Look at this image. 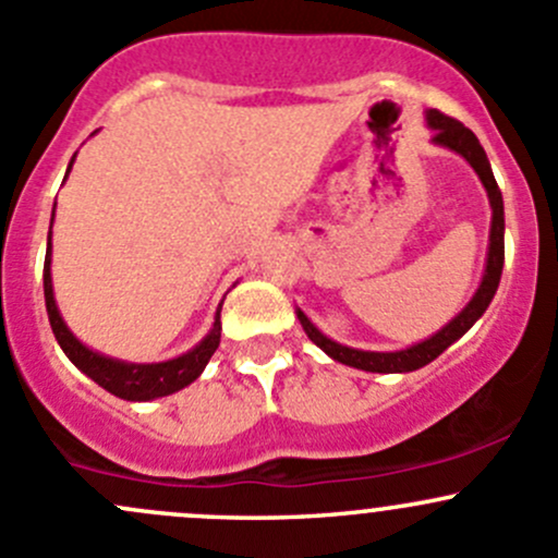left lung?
I'll use <instances>...</instances> for the list:
<instances>
[{
	"label": "left lung",
	"instance_id": "obj_1",
	"mask_svg": "<svg viewBox=\"0 0 558 558\" xmlns=\"http://www.w3.org/2000/svg\"><path fill=\"white\" fill-rule=\"evenodd\" d=\"M427 125L433 128V141L436 144L449 146L454 149L457 155L465 157L471 162L473 171L478 173V179L484 181L486 192H489V203H492V234H489V259H486V269H484V280H481L476 296L471 299L465 310L457 315L454 320L447 328L436 333V337L425 339V342L414 344V348L398 350V353H366V350H353L344 348V344L331 342V339L324 337L313 324L307 320V315L299 310V320H302L304 331L307 337L318 344L324 353H328L333 361L348 363V366L363 368V372H377V374H398V372H414V368L427 366L430 361H436L444 350L449 348L451 342L462 337L476 320L484 315V310L489 307L492 296H495L497 286H500V275H502V262H506V216H502V195L500 186H497L495 173H492L489 160H486L484 146L478 144V138L473 136V131H468L460 120L454 117H447L444 111L430 109L427 111Z\"/></svg>",
	"mask_w": 558,
	"mask_h": 558
}]
</instances>
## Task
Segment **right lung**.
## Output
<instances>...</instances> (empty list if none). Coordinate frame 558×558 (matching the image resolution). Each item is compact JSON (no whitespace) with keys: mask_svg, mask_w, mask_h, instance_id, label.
<instances>
[{"mask_svg":"<svg viewBox=\"0 0 558 558\" xmlns=\"http://www.w3.org/2000/svg\"><path fill=\"white\" fill-rule=\"evenodd\" d=\"M52 216H56V210H52ZM47 240H50V234H47ZM45 304L52 333H56L58 344H61L63 353L69 355V361H72L80 372H85L93 383L101 385L104 390L111 392V396L125 398V401H151V398L171 396V392L181 390V387L195 383V379L201 377L205 363L210 361V355L216 353V348H219L221 342V320L219 315H216L214 328H210L208 337H205L195 350H190V353L181 357H173V361L136 366V363H120L93 353V350H87L85 344H80L77 339H74V333L69 331L66 324L61 320V315H58L50 280V243H47L45 256Z\"/></svg>","mask_w":558,"mask_h":558,"instance_id":"add662e5","label":"right lung"}]
</instances>
